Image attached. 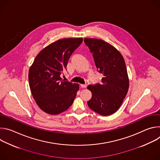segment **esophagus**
<instances>
[{
  "instance_id": "34e87169",
  "label": "esophagus",
  "mask_w": 160,
  "mask_h": 160,
  "mask_svg": "<svg viewBox=\"0 0 160 160\" xmlns=\"http://www.w3.org/2000/svg\"><path fill=\"white\" fill-rule=\"evenodd\" d=\"M80 87H81L82 88H86V87H87V85H85V84H81V85H80Z\"/></svg>"
}]
</instances>
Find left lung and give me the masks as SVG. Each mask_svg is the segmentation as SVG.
<instances>
[{
	"label": "left lung",
	"mask_w": 160,
	"mask_h": 160,
	"mask_svg": "<svg viewBox=\"0 0 160 160\" xmlns=\"http://www.w3.org/2000/svg\"><path fill=\"white\" fill-rule=\"evenodd\" d=\"M84 42L93 54L98 71L103 75L101 83L87 87L92 94L88 106L102 116L111 115L118 111L128 92L125 60L116 48L102 40L85 38Z\"/></svg>",
	"instance_id": "obj_1"
}]
</instances>
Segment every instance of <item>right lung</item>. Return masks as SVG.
Wrapping results in <instances>:
<instances>
[{
    "mask_svg": "<svg viewBox=\"0 0 160 160\" xmlns=\"http://www.w3.org/2000/svg\"><path fill=\"white\" fill-rule=\"evenodd\" d=\"M82 38L57 40L42 50L30 68L28 80L33 99L38 107L50 115L69 108L75 99L79 85L63 81L61 75Z\"/></svg>",
    "mask_w": 160,
    "mask_h": 160,
    "instance_id": "add662e5",
    "label": "right lung"
}]
</instances>
